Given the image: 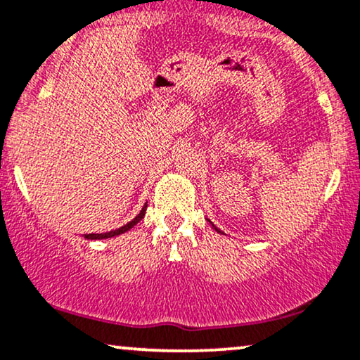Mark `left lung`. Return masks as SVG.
I'll list each match as a JSON object with an SVG mask.
<instances>
[{
	"label": "left lung",
	"instance_id": "1",
	"mask_svg": "<svg viewBox=\"0 0 360 360\" xmlns=\"http://www.w3.org/2000/svg\"><path fill=\"white\" fill-rule=\"evenodd\" d=\"M209 222H211V221H209ZM211 224H212V222H211ZM212 227H214V229H216V231H217V233H221V231H219V229H217V227H216V226H214V224H212Z\"/></svg>",
	"mask_w": 360,
	"mask_h": 360
}]
</instances>
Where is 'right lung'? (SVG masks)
<instances>
[{
	"label": "right lung",
	"instance_id": "1",
	"mask_svg": "<svg viewBox=\"0 0 360 360\" xmlns=\"http://www.w3.org/2000/svg\"><path fill=\"white\" fill-rule=\"evenodd\" d=\"M146 207H148V204H144V207L141 209V212L138 214V216H136L133 221L127 222L126 226L120 227V229L109 231V233H104V234H86L84 238H86V239H109V238H115V236H120V234H122V233H126V231H129L131 227H134L136 224H138V222H139L141 219H143L144 214H146Z\"/></svg>",
	"mask_w": 360,
	"mask_h": 360
}]
</instances>
